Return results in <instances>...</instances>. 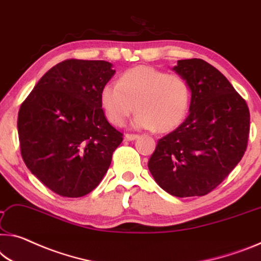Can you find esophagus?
Listing matches in <instances>:
<instances>
[{
  "label": "esophagus",
  "instance_id": "1",
  "mask_svg": "<svg viewBox=\"0 0 261 261\" xmlns=\"http://www.w3.org/2000/svg\"><path fill=\"white\" fill-rule=\"evenodd\" d=\"M138 138H139L138 134H129V133H127L125 135V139L128 140V141H133V140H136Z\"/></svg>",
  "mask_w": 261,
  "mask_h": 261
}]
</instances>
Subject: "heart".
Segmentation results:
<instances>
[{
  "instance_id": "1",
  "label": "heart",
  "mask_w": 261,
  "mask_h": 261,
  "mask_svg": "<svg viewBox=\"0 0 261 261\" xmlns=\"http://www.w3.org/2000/svg\"><path fill=\"white\" fill-rule=\"evenodd\" d=\"M191 100L188 80L150 66H136L126 71L118 82L107 83L100 94L102 110L115 126L125 125L135 107L138 128L174 129L187 117Z\"/></svg>"
}]
</instances>
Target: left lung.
Wrapping results in <instances>:
<instances>
[{
	"label": "left lung",
	"mask_w": 261,
	"mask_h": 261,
	"mask_svg": "<svg viewBox=\"0 0 261 261\" xmlns=\"http://www.w3.org/2000/svg\"><path fill=\"white\" fill-rule=\"evenodd\" d=\"M174 70L190 85V113L159 140L148 168L168 194L204 196L226 178L245 154L250 111L224 74L203 59H182Z\"/></svg>",
	"instance_id": "1"
}]
</instances>
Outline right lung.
<instances>
[{"label": "right lung", "mask_w": 261, "mask_h": 261, "mask_svg": "<svg viewBox=\"0 0 261 261\" xmlns=\"http://www.w3.org/2000/svg\"><path fill=\"white\" fill-rule=\"evenodd\" d=\"M114 73L105 61L66 59L43 75L19 108L23 161L62 197H82L95 189L122 142L100 101Z\"/></svg>", "instance_id": "right-lung-1"}]
</instances>
